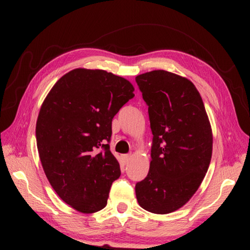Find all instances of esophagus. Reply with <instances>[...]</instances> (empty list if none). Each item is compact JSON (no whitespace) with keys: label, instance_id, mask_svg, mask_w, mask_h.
<instances>
[{"label":"esophagus","instance_id":"obj_1","mask_svg":"<svg viewBox=\"0 0 250 250\" xmlns=\"http://www.w3.org/2000/svg\"><path fill=\"white\" fill-rule=\"evenodd\" d=\"M122 160H124L125 164H126V163H128L129 161L131 160V155H130V154H125V155H122Z\"/></svg>","mask_w":250,"mask_h":250}]
</instances>
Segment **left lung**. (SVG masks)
<instances>
[{
	"label": "left lung",
	"mask_w": 250,
	"mask_h": 250,
	"mask_svg": "<svg viewBox=\"0 0 250 250\" xmlns=\"http://www.w3.org/2000/svg\"><path fill=\"white\" fill-rule=\"evenodd\" d=\"M147 104L153 139L150 170L135 184L142 208L168 214L189 201L208 170L213 134L202 97L192 82L166 70L135 77Z\"/></svg>",
	"instance_id": "8db88e82"
}]
</instances>
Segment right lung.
<instances>
[{"label":"right lung","mask_w":250,"mask_h":250,"mask_svg":"<svg viewBox=\"0 0 250 250\" xmlns=\"http://www.w3.org/2000/svg\"><path fill=\"white\" fill-rule=\"evenodd\" d=\"M128 80L101 69L77 68L54 84L36 122L42 167L57 195L76 210L107 205L120 166L110 151L112 119L134 97Z\"/></svg>","instance_id":"right-lung-1"}]
</instances>
